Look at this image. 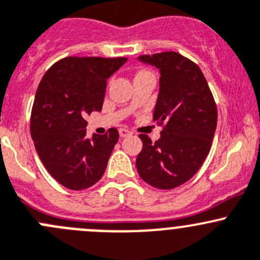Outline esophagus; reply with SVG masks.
Instances as JSON below:
<instances>
[{
    "mask_svg": "<svg viewBox=\"0 0 260 260\" xmlns=\"http://www.w3.org/2000/svg\"><path fill=\"white\" fill-rule=\"evenodd\" d=\"M119 134H120V136H121V138H126V136L131 135L130 131L126 130V129H120L119 130Z\"/></svg>",
    "mask_w": 260,
    "mask_h": 260,
    "instance_id": "esophagus-1",
    "label": "esophagus"
}]
</instances>
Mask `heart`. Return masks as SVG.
<instances>
[{"mask_svg": "<svg viewBox=\"0 0 260 260\" xmlns=\"http://www.w3.org/2000/svg\"><path fill=\"white\" fill-rule=\"evenodd\" d=\"M144 73H149V72H146V71H143V72H140V73H139V74H144Z\"/></svg>", "mask_w": 260, "mask_h": 260, "instance_id": "1", "label": "heart"}]
</instances>
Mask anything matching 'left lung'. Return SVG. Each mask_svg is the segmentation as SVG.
I'll return each mask as SVG.
<instances>
[{
	"mask_svg": "<svg viewBox=\"0 0 260 260\" xmlns=\"http://www.w3.org/2000/svg\"><path fill=\"white\" fill-rule=\"evenodd\" d=\"M139 60L160 72L153 120L163 126L160 139L140 134L136 158L139 176L159 189L186 183L201 168L217 125L214 96L200 67L176 51L140 55Z\"/></svg>",
	"mask_w": 260,
	"mask_h": 260,
	"instance_id": "8db88e82",
	"label": "left lung"
}]
</instances>
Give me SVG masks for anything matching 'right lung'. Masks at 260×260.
Listing matches in <instances>:
<instances>
[{"label": "right lung", "instance_id": "obj_1", "mask_svg": "<svg viewBox=\"0 0 260 260\" xmlns=\"http://www.w3.org/2000/svg\"><path fill=\"white\" fill-rule=\"evenodd\" d=\"M126 58L68 56L46 71L35 93L30 133L46 171L73 191L92 187L106 171L119 131L87 136V114L101 111L107 78Z\"/></svg>", "mask_w": 260, "mask_h": 260}]
</instances>
